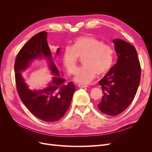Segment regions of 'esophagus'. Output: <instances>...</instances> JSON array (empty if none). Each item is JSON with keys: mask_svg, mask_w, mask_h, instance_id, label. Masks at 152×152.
Segmentation results:
<instances>
[{"mask_svg": "<svg viewBox=\"0 0 152 152\" xmlns=\"http://www.w3.org/2000/svg\"><path fill=\"white\" fill-rule=\"evenodd\" d=\"M78 87H80V88H84V87H88V86H87V85H86V84H78Z\"/></svg>", "mask_w": 152, "mask_h": 152, "instance_id": "obj_1", "label": "esophagus"}]
</instances>
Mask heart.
Segmentation results:
<instances>
[{
  "mask_svg": "<svg viewBox=\"0 0 152 152\" xmlns=\"http://www.w3.org/2000/svg\"><path fill=\"white\" fill-rule=\"evenodd\" d=\"M113 50L110 45L91 36H82L73 40L71 47H66L62 61L67 71L74 74L77 68L78 57L82 58L83 66L77 71L75 81L89 83L96 76L103 75L111 68Z\"/></svg>",
  "mask_w": 152,
  "mask_h": 152,
  "instance_id": "b5f03b06",
  "label": "heart"
}]
</instances>
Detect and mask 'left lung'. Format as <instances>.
<instances>
[{"instance_id": "1", "label": "left lung", "mask_w": 152, "mask_h": 152, "mask_svg": "<svg viewBox=\"0 0 152 152\" xmlns=\"http://www.w3.org/2000/svg\"><path fill=\"white\" fill-rule=\"evenodd\" d=\"M116 64L99 81L103 95L98 108L102 113L116 116L132 102L138 88L141 67L135 48L125 40H113Z\"/></svg>"}]
</instances>
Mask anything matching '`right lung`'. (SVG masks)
<instances>
[{"label": "right lung", "instance_id": "right-lung-1", "mask_svg": "<svg viewBox=\"0 0 152 152\" xmlns=\"http://www.w3.org/2000/svg\"><path fill=\"white\" fill-rule=\"evenodd\" d=\"M48 33L42 31L35 35L18 53L15 63L17 90L22 102L29 111L43 121H58L65 114L70 107L75 87L72 82L65 84L63 73L52 59V53L47 41ZM60 52L58 48L56 54ZM45 59L52 73V80L46 88L31 90L25 82L22 72L26 70L35 60Z\"/></svg>", "mask_w": 152, "mask_h": 152}]
</instances>
